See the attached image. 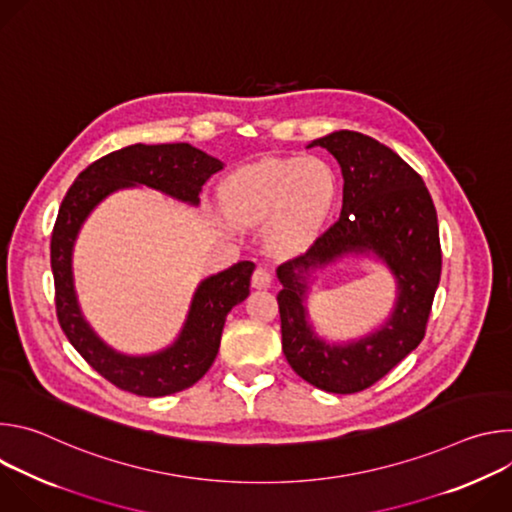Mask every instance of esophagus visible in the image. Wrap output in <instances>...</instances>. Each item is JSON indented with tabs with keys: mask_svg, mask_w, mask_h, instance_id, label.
<instances>
[{
	"mask_svg": "<svg viewBox=\"0 0 512 512\" xmlns=\"http://www.w3.org/2000/svg\"><path fill=\"white\" fill-rule=\"evenodd\" d=\"M271 281H273V275H271V271H269L267 267H257V269L253 271L251 285H253L255 289H265V287L271 285Z\"/></svg>",
	"mask_w": 512,
	"mask_h": 512,
	"instance_id": "obj_1",
	"label": "esophagus"
}]
</instances>
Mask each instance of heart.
<instances>
[{
    "mask_svg": "<svg viewBox=\"0 0 512 512\" xmlns=\"http://www.w3.org/2000/svg\"><path fill=\"white\" fill-rule=\"evenodd\" d=\"M336 194V172L318 156L265 160L239 170L221 188L233 223L259 225L273 216L271 239L279 249L310 241L330 214Z\"/></svg>",
    "mask_w": 512,
    "mask_h": 512,
    "instance_id": "obj_1",
    "label": "heart"
}]
</instances>
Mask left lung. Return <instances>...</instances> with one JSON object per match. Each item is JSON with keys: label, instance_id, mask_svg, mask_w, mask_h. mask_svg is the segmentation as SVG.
<instances>
[{"label": "left lung", "instance_id": "left-lung-1", "mask_svg": "<svg viewBox=\"0 0 512 512\" xmlns=\"http://www.w3.org/2000/svg\"><path fill=\"white\" fill-rule=\"evenodd\" d=\"M326 148L344 178L342 212L304 255L277 267L283 354L304 381L338 395L373 387L425 336L442 273L440 229L421 176L391 148L358 131H334L308 148ZM373 250L394 271L400 298L392 320L358 343L326 345L303 310L305 273L346 252Z\"/></svg>", "mask_w": 512, "mask_h": 512}]
</instances>
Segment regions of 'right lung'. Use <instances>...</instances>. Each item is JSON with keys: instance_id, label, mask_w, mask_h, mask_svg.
<instances>
[{"instance_id": "1", "label": "right lung", "mask_w": 512, "mask_h": 512, "mask_svg": "<svg viewBox=\"0 0 512 512\" xmlns=\"http://www.w3.org/2000/svg\"><path fill=\"white\" fill-rule=\"evenodd\" d=\"M218 170H223L221 162L190 143H135L85 168L60 204L50 239L58 324L91 367L123 391L141 397H164L200 381L221 346L227 314L249 296L255 263L239 261L200 283L174 346L152 356H123L103 344L81 316L72 285V245L89 212L107 194L145 184L178 200L198 204L204 182Z\"/></svg>"}]
</instances>
